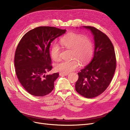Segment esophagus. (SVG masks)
<instances>
[{"label": "esophagus", "mask_w": 130, "mask_h": 130, "mask_svg": "<svg viewBox=\"0 0 130 130\" xmlns=\"http://www.w3.org/2000/svg\"><path fill=\"white\" fill-rule=\"evenodd\" d=\"M59 75H60V76H67V75H68V73L64 74V73H60V74H59Z\"/></svg>", "instance_id": "obj_1"}]
</instances>
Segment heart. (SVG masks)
<instances>
[{"label":"heart","instance_id":"1","mask_svg":"<svg viewBox=\"0 0 130 130\" xmlns=\"http://www.w3.org/2000/svg\"><path fill=\"white\" fill-rule=\"evenodd\" d=\"M61 44L65 48L72 50L70 61H62L57 63L54 67L56 72L61 73H69L77 69L80 66L87 62L93 54V44L90 39L80 34L71 32L66 35L61 40ZM50 55L53 60L57 61L61 57L60 48L57 44L52 46L50 50Z\"/></svg>","mask_w":130,"mask_h":130}]
</instances>
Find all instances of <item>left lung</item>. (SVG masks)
I'll use <instances>...</instances> for the list:
<instances>
[{
	"mask_svg": "<svg viewBox=\"0 0 130 130\" xmlns=\"http://www.w3.org/2000/svg\"><path fill=\"white\" fill-rule=\"evenodd\" d=\"M91 31L95 42L94 57L89 64L78 73L75 89L80 95L93 98L108 87L116 69L115 48L108 36L93 26H84Z\"/></svg>",
	"mask_w": 130,
	"mask_h": 130,
	"instance_id": "8db88e82",
	"label": "left lung"
}]
</instances>
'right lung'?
I'll return each instance as SVG.
<instances>
[{
    "label": "right lung",
    "instance_id": "obj_1",
    "mask_svg": "<svg viewBox=\"0 0 130 130\" xmlns=\"http://www.w3.org/2000/svg\"><path fill=\"white\" fill-rule=\"evenodd\" d=\"M66 31L53 26L37 27L26 32L19 42L14 55L15 74L31 95L45 96L53 90L59 74H46L52 69L49 48L51 43Z\"/></svg>",
    "mask_w": 130,
    "mask_h": 130
}]
</instances>
